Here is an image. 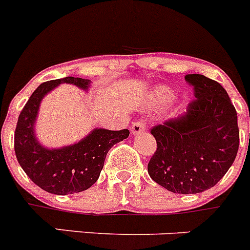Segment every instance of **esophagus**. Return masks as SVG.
<instances>
[{
  "label": "esophagus",
  "instance_id": "obj_1",
  "mask_svg": "<svg viewBox=\"0 0 250 250\" xmlns=\"http://www.w3.org/2000/svg\"><path fill=\"white\" fill-rule=\"evenodd\" d=\"M146 129V122H143V121H136V122L132 125V127H130V132H132L133 134L143 133Z\"/></svg>",
  "mask_w": 250,
  "mask_h": 250
}]
</instances>
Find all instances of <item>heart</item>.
Instances as JSON below:
<instances>
[{"label":"heart","instance_id":"obj_1","mask_svg":"<svg viewBox=\"0 0 250 250\" xmlns=\"http://www.w3.org/2000/svg\"><path fill=\"white\" fill-rule=\"evenodd\" d=\"M157 96H158V99H160V100H167L170 97V93H169V91H167V90H160V91H158Z\"/></svg>","mask_w":250,"mask_h":250}]
</instances>
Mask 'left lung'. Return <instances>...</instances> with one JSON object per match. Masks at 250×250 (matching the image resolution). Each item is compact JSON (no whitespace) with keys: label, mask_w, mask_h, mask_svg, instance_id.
Returning a JSON list of instances; mask_svg holds the SVG:
<instances>
[{"label":"left lung","mask_w":250,"mask_h":250,"mask_svg":"<svg viewBox=\"0 0 250 250\" xmlns=\"http://www.w3.org/2000/svg\"><path fill=\"white\" fill-rule=\"evenodd\" d=\"M185 81L195 99L185 114L154 125L157 150L148 163L150 178L175 193H199L213 188L238 153L237 111L221 83L200 74Z\"/></svg>","instance_id":"8db88e82"}]
</instances>
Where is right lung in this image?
<instances>
[{
	"label": "right lung",
	"instance_id": "obj_1",
	"mask_svg": "<svg viewBox=\"0 0 250 250\" xmlns=\"http://www.w3.org/2000/svg\"><path fill=\"white\" fill-rule=\"evenodd\" d=\"M86 88L90 80L67 76L41 83L21 111L15 132V153L28 178L44 191L55 195L81 192L96 183L113 144L128 138L129 130L93 129L74 146L43 148L34 137V122L42 99L59 83Z\"/></svg>",
	"mask_w": 250,
	"mask_h": 250
}]
</instances>
